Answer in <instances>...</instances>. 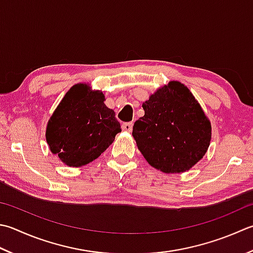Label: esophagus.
<instances>
[{
    "mask_svg": "<svg viewBox=\"0 0 253 253\" xmlns=\"http://www.w3.org/2000/svg\"><path fill=\"white\" fill-rule=\"evenodd\" d=\"M122 128H123V130L130 132L132 130V123H124L122 125Z\"/></svg>",
    "mask_w": 253,
    "mask_h": 253,
    "instance_id": "obj_1",
    "label": "esophagus"
}]
</instances>
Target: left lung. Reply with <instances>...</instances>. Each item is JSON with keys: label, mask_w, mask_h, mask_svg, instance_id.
Masks as SVG:
<instances>
[{"label": "left lung", "mask_w": 253, "mask_h": 253, "mask_svg": "<svg viewBox=\"0 0 253 253\" xmlns=\"http://www.w3.org/2000/svg\"><path fill=\"white\" fill-rule=\"evenodd\" d=\"M145 115L132 128L143 158L163 173L192 169L209 149L211 125L184 84L170 81L142 103Z\"/></svg>", "instance_id": "obj_1"}]
</instances>
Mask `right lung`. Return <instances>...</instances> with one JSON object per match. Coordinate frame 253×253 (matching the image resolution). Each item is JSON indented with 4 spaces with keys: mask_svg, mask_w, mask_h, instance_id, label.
<instances>
[{
    "mask_svg": "<svg viewBox=\"0 0 253 253\" xmlns=\"http://www.w3.org/2000/svg\"><path fill=\"white\" fill-rule=\"evenodd\" d=\"M105 95L85 82L77 83L59 103L46 127V141L68 167L79 168L97 159L121 132Z\"/></svg>",
    "mask_w": 253,
    "mask_h": 253,
    "instance_id": "1",
    "label": "right lung"
}]
</instances>
